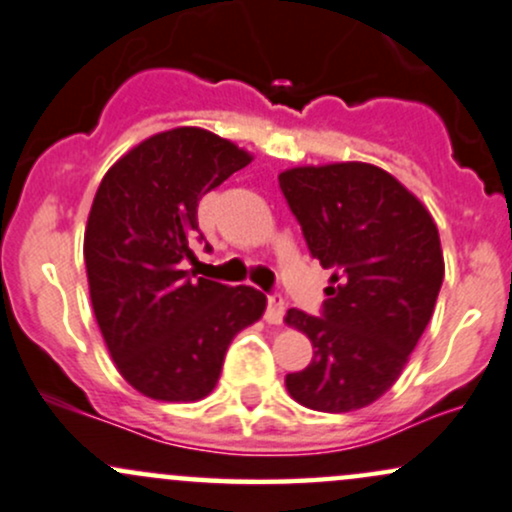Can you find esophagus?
<instances>
[{
    "label": "esophagus",
    "instance_id": "obj_1",
    "mask_svg": "<svg viewBox=\"0 0 512 512\" xmlns=\"http://www.w3.org/2000/svg\"><path fill=\"white\" fill-rule=\"evenodd\" d=\"M285 317V300L280 295H268V307H266V321L268 324H280Z\"/></svg>",
    "mask_w": 512,
    "mask_h": 512
}]
</instances>
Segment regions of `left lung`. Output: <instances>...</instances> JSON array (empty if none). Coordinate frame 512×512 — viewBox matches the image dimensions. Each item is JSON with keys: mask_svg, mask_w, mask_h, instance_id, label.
Listing matches in <instances>:
<instances>
[{"mask_svg": "<svg viewBox=\"0 0 512 512\" xmlns=\"http://www.w3.org/2000/svg\"><path fill=\"white\" fill-rule=\"evenodd\" d=\"M304 241L333 268L321 317L290 309L287 326L314 358L285 387L314 411L363 409L399 380L433 317L445 275L430 212L380 166H297L278 176Z\"/></svg>", "mask_w": 512, "mask_h": 512, "instance_id": "8db88e82", "label": "left lung"}]
</instances>
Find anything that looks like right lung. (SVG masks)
Segmentation results:
<instances>
[{"instance_id":"add662e5","label":"right lung","mask_w":512,"mask_h":512,"mask_svg":"<svg viewBox=\"0 0 512 512\" xmlns=\"http://www.w3.org/2000/svg\"><path fill=\"white\" fill-rule=\"evenodd\" d=\"M251 154L200 128L147 137L103 176L84 232L91 307L125 382L157 401H198L241 329L261 319L256 287L191 280L198 203Z\"/></svg>"}]
</instances>
